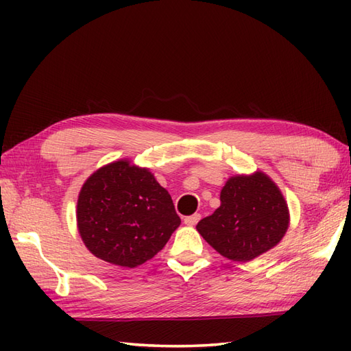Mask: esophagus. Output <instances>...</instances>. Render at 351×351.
<instances>
[{"label":"esophagus","mask_w":351,"mask_h":351,"mask_svg":"<svg viewBox=\"0 0 351 351\" xmlns=\"http://www.w3.org/2000/svg\"><path fill=\"white\" fill-rule=\"evenodd\" d=\"M199 220H200V214H193V215H189V217H185L184 223L187 226H195Z\"/></svg>","instance_id":"esophagus-1"}]
</instances>
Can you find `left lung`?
I'll return each mask as SVG.
<instances>
[{
	"mask_svg": "<svg viewBox=\"0 0 351 351\" xmlns=\"http://www.w3.org/2000/svg\"><path fill=\"white\" fill-rule=\"evenodd\" d=\"M289 226L282 191L264 171L235 175L220 191V206L197 223V232L221 256L247 263L278 245Z\"/></svg>",
	"mask_w": 351,
	"mask_h": 351,
	"instance_id": "left-lung-1",
	"label": "left lung"
}]
</instances>
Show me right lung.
<instances>
[{
	"instance_id": "add662e5",
	"label": "right lung",
	"mask_w": 351,
	"mask_h": 351,
	"mask_svg": "<svg viewBox=\"0 0 351 351\" xmlns=\"http://www.w3.org/2000/svg\"><path fill=\"white\" fill-rule=\"evenodd\" d=\"M181 225L169 191L128 158L87 178L77 202L81 240L106 263L134 268L158 253Z\"/></svg>"
}]
</instances>
